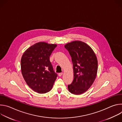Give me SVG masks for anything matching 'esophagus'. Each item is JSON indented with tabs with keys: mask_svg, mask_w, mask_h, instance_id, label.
<instances>
[{
	"mask_svg": "<svg viewBox=\"0 0 122 122\" xmlns=\"http://www.w3.org/2000/svg\"><path fill=\"white\" fill-rule=\"evenodd\" d=\"M62 75H63V73H62V72H61V73H59L58 74V76H59V77H61Z\"/></svg>",
	"mask_w": 122,
	"mask_h": 122,
	"instance_id": "obj_1",
	"label": "esophagus"
}]
</instances>
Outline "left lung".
I'll return each instance as SVG.
<instances>
[{"mask_svg": "<svg viewBox=\"0 0 122 122\" xmlns=\"http://www.w3.org/2000/svg\"><path fill=\"white\" fill-rule=\"evenodd\" d=\"M65 48L71 57L73 66L74 79L68 85V91L74 95L83 94L90 87L96 78L97 58L92 49L81 41L68 43Z\"/></svg>", "mask_w": 122, "mask_h": 122, "instance_id": "1", "label": "left lung"}]
</instances>
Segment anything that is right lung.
<instances>
[{
	"label": "right lung",
	"mask_w": 122,
	"mask_h": 122,
	"mask_svg": "<svg viewBox=\"0 0 122 122\" xmlns=\"http://www.w3.org/2000/svg\"><path fill=\"white\" fill-rule=\"evenodd\" d=\"M56 44L40 42L28 48L21 60V71L27 84L40 94L49 92L57 74L54 71L50 56Z\"/></svg>",
	"instance_id": "1"
}]
</instances>
